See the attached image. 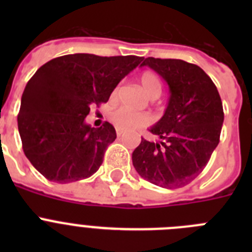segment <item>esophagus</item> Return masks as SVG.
I'll use <instances>...</instances> for the list:
<instances>
[{"label":"esophagus","instance_id":"obj_1","mask_svg":"<svg viewBox=\"0 0 252 252\" xmlns=\"http://www.w3.org/2000/svg\"><path fill=\"white\" fill-rule=\"evenodd\" d=\"M116 133H117V136H122V135H124V130H121V128H116Z\"/></svg>","mask_w":252,"mask_h":252}]
</instances>
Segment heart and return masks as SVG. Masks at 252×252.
<instances>
[{
	"label": "heart",
	"instance_id": "heart-1",
	"mask_svg": "<svg viewBox=\"0 0 252 252\" xmlns=\"http://www.w3.org/2000/svg\"><path fill=\"white\" fill-rule=\"evenodd\" d=\"M140 86L149 97H159L161 93V82L157 74L151 72H145L140 75ZM111 121L117 128L132 130L150 124L151 117L145 112H136L121 107L112 113Z\"/></svg>",
	"mask_w": 252,
	"mask_h": 252
}]
</instances>
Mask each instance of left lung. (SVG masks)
Wrapping results in <instances>:
<instances>
[{"label":"left lung","mask_w":252,"mask_h":252,"mask_svg":"<svg viewBox=\"0 0 252 252\" xmlns=\"http://www.w3.org/2000/svg\"><path fill=\"white\" fill-rule=\"evenodd\" d=\"M144 65L166 82L170 95L162 117L150 128L161 141L141 137L132 153L133 168L155 186L180 188L201 174L220 142L224 117L221 97L195 64L150 57Z\"/></svg>","instance_id":"8db88e82"}]
</instances>
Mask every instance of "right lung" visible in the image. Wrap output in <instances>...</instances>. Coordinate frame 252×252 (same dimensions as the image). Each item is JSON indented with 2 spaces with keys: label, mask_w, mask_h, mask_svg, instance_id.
Instances as JSON below:
<instances>
[{
  "label": "right lung",
  "mask_w": 252,
  "mask_h": 252,
  "mask_svg": "<svg viewBox=\"0 0 252 252\" xmlns=\"http://www.w3.org/2000/svg\"><path fill=\"white\" fill-rule=\"evenodd\" d=\"M142 60L79 53L37 69L22 93L17 126L24 153L40 174L65 184L98 170L116 130L110 122L91 127L86 117Z\"/></svg>",
  "instance_id": "right-lung-1"
}]
</instances>
